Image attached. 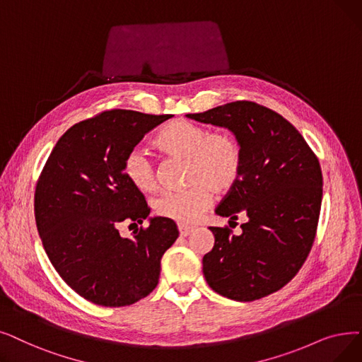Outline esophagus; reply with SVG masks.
I'll return each mask as SVG.
<instances>
[{"label":"esophagus","instance_id":"obj_1","mask_svg":"<svg viewBox=\"0 0 362 362\" xmlns=\"http://www.w3.org/2000/svg\"><path fill=\"white\" fill-rule=\"evenodd\" d=\"M179 232L182 237H187V235H191L194 232V226H187V225H179Z\"/></svg>","mask_w":362,"mask_h":362}]
</instances>
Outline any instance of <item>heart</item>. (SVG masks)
<instances>
[{
    "label": "heart",
    "mask_w": 362,
    "mask_h": 362,
    "mask_svg": "<svg viewBox=\"0 0 362 362\" xmlns=\"http://www.w3.org/2000/svg\"><path fill=\"white\" fill-rule=\"evenodd\" d=\"M155 145L187 161L186 180L192 185L180 191H165L153 201L156 214L180 225L195 223L211 204L213 191H229L241 175L243 149L237 137L228 132H210L201 124L179 118L164 125ZM122 171L140 192H152L156 187L153 163L142 149L125 155Z\"/></svg>",
    "instance_id": "obj_1"
}]
</instances>
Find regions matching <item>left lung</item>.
I'll list each match as a JSON object with an SVG mask.
<instances>
[{
  "label": "left lung",
  "instance_id": "8db88e82",
  "mask_svg": "<svg viewBox=\"0 0 362 362\" xmlns=\"http://www.w3.org/2000/svg\"><path fill=\"white\" fill-rule=\"evenodd\" d=\"M187 118L225 127L243 149L241 175L216 214L243 233L210 228L214 247L202 257L207 284L237 302H253L290 282L315 240L321 199L320 161L303 136L272 109L238 100Z\"/></svg>",
  "mask_w": 362,
  "mask_h": 362
}]
</instances>
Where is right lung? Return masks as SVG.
Segmentation results:
<instances>
[{
	"label": "right lung",
	"instance_id": "right-lung-1",
	"mask_svg": "<svg viewBox=\"0 0 362 362\" xmlns=\"http://www.w3.org/2000/svg\"><path fill=\"white\" fill-rule=\"evenodd\" d=\"M173 115L127 109L105 111L62 136L35 189V220L47 256L66 284L106 308L139 302L158 284L161 257L179 237L171 218L122 238L118 226H137L151 213L144 194L125 179V155Z\"/></svg>",
	"mask_w": 362,
	"mask_h": 362
}]
</instances>
